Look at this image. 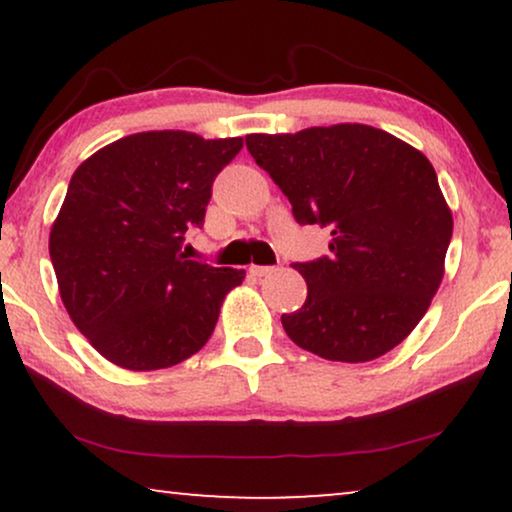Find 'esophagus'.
<instances>
[{
	"mask_svg": "<svg viewBox=\"0 0 512 512\" xmlns=\"http://www.w3.org/2000/svg\"><path fill=\"white\" fill-rule=\"evenodd\" d=\"M272 270H275L272 265H251V268H249V272L254 277H265V275H270Z\"/></svg>",
	"mask_w": 512,
	"mask_h": 512,
	"instance_id": "esophagus-1",
	"label": "esophagus"
}]
</instances>
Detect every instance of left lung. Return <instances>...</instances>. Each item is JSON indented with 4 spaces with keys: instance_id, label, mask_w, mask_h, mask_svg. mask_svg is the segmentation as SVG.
Masks as SVG:
<instances>
[{
    "instance_id": "1",
    "label": "left lung",
    "mask_w": 512,
    "mask_h": 512,
    "mask_svg": "<svg viewBox=\"0 0 512 512\" xmlns=\"http://www.w3.org/2000/svg\"><path fill=\"white\" fill-rule=\"evenodd\" d=\"M298 223L331 228V256L293 263L305 305L282 314L298 347L328 361L380 359L408 338L445 275L452 212L429 158L363 123L247 135Z\"/></svg>"
}]
</instances>
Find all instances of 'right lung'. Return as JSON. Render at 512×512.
I'll return each instance as SVG.
<instances>
[{
    "label": "right lung",
    "instance_id": "add662e5",
    "mask_svg": "<svg viewBox=\"0 0 512 512\" xmlns=\"http://www.w3.org/2000/svg\"><path fill=\"white\" fill-rule=\"evenodd\" d=\"M242 137L151 130L116 139L76 167L48 251L74 326L125 370L177 366L214 333L244 270L181 254L212 184Z\"/></svg>",
    "mask_w": 512,
    "mask_h": 512
}]
</instances>
